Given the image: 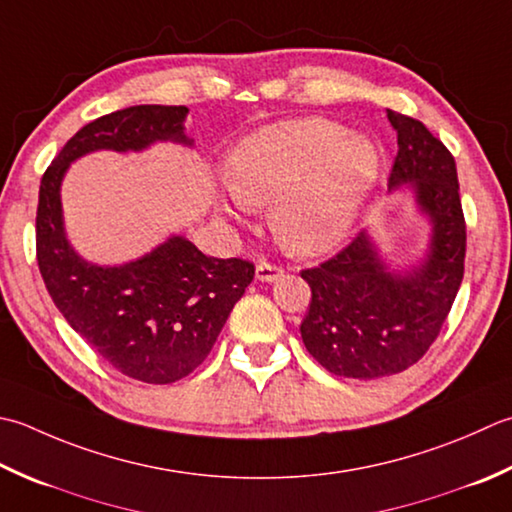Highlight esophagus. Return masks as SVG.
Returning <instances> with one entry per match:
<instances>
[{
    "instance_id": "obj_1",
    "label": "esophagus",
    "mask_w": 512,
    "mask_h": 512,
    "mask_svg": "<svg viewBox=\"0 0 512 512\" xmlns=\"http://www.w3.org/2000/svg\"><path fill=\"white\" fill-rule=\"evenodd\" d=\"M255 275H257L259 282H275V279L284 275V268L277 266V264H270V262H259Z\"/></svg>"
}]
</instances>
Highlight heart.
Instances as JSON below:
<instances>
[{
  "instance_id": "1",
  "label": "heart",
  "mask_w": 512,
  "mask_h": 512,
  "mask_svg": "<svg viewBox=\"0 0 512 512\" xmlns=\"http://www.w3.org/2000/svg\"><path fill=\"white\" fill-rule=\"evenodd\" d=\"M382 148L324 117L288 119L255 130L226 162L230 195L222 213L239 219L270 206L277 242L313 257L348 237L382 177Z\"/></svg>"
}]
</instances>
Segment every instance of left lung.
Returning <instances> with one entry per match:
<instances>
[{
	"label": "left lung",
	"mask_w": 512,
	"mask_h": 512,
	"mask_svg": "<svg viewBox=\"0 0 512 512\" xmlns=\"http://www.w3.org/2000/svg\"><path fill=\"white\" fill-rule=\"evenodd\" d=\"M397 155L388 188L410 184L433 237L422 266L388 273L366 233L315 268L302 270L310 306L302 339L328 373L353 379L397 375L417 364L442 330L464 279L466 219L450 150L395 110Z\"/></svg>",
	"instance_id": "8db88e82"
}]
</instances>
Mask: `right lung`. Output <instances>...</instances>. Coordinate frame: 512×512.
<instances>
[{
	"instance_id": "right-lung-1",
	"label": "right lung",
	"mask_w": 512,
	"mask_h": 512,
	"mask_svg": "<svg viewBox=\"0 0 512 512\" xmlns=\"http://www.w3.org/2000/svg\"><path fill=\"white\" fill-rule=\"evenodd\" d=\"M186 106H130L79 128L46 168L37 204V264L75 333L119 373L173 384L208 357L230 310L253 282L246 259L208 257L184 237L124 266L84 262L64 235L59 186L70 162L99 148L142 150L157 139L190 144Z\"/></svg>"
}]
</instances>
